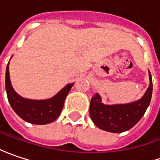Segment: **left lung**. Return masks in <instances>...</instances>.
Instances as JSON below:
<instances>
[{"label":"left lung","mask_w":160,"mask_h":160,"mask_svg":"<svg viewBox=\"0 0 160 160\" xmlns=\"http://www.w3.org/2000/svg\"><path fill=\"white\" fill-rule=\"evenodd\" d=\"M149 73V86L140 100L123 105H104L99 95L90 100V118L98 128L110 132L121 133L132 128L142 119L149 107L152 96V79Z\"/></svg>","instance_id":"left-lung-1"}]
</instances>
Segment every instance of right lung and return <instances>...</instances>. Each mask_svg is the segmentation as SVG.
<instances>
[{"label":"right lung","instance_id":"obj_1","mask_svg":"<svg viewBox=\"0 0 160 160\" xmlns=\"http://www.w3.org/2000/svg\"><path fill=\"white\" fill-rule=\"evenodd\" d=\"M73 83L68 84L53 98L46 100H31L18 96L12 88L10 80L9 63L6 68L5 87L8 100L12 109L23 120L34 124H47L55 121L61 114L64 100Z\"/></svg>","mask_w":160,"mask_h":160}]
</instances>
